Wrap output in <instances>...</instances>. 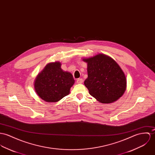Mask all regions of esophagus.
Returning <instances> with one entry per match:
<instances>
[{"label":"esophagus","mask_w":155,"mask_h":155,"mask_svg":"<svg viewBox=\"0 0 155 155\" xmlns=\"http://www.w3.org/2000/svg\"><path fill=\"white\" fill-rule=\"evenodd\" d=\"M83 79H81V78H79V79H77V81H76V83L78 84H82L83 83Z\"/></svg>","instance_id":"1"}]
</instances>
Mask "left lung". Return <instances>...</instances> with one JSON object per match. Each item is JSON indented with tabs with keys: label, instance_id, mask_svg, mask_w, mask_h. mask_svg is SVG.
I'll return each instance as SVG.
<instances>
[{
	"label": "left lung",
	"instance_id": "obj_1",
	"mask_svg": "<svg viewBox=\"0 0 155 155\" xmlns=\"http://www.w3.org/2000/svg\"><path fill=\"white\" fill-rule=\"evenodd\" d=\"M83 60L87 64V78L84 84L91 95L101 103L109 104L124 94L127 87L126 76L111 57L99 54Z\"/></svg>",
	"mask_w": 155,
	"mask_h": 155
}]
</instances>
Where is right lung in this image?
<instances>
[{"instance_id": "obj_1", "label": "right lung", "mask_w": 155, "mask_h": 155, "mask_svg": "<svg viewBox=\"0 0 155 155\" xmlns=\"http://www.w3.org/2000/svg\"><path fill=\"white\" fill-rule=\"evenodd\" d=\"M74 83L73 75L61 68L60 62L50 63L37 76L34 88L37 95L46 102H56L70 93Z\"/></svg>"}]
</instances>
